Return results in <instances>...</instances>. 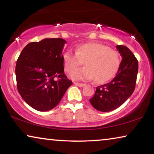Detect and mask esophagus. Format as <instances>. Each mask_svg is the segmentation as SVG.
Listing matches in <instances>:
<instances>
[{
  "mask_svg": "<svg viewBox=\"0 0 154 154\" xmlns=\"http://www.w3.org/2000/svg\"><path fill=\"white\" fill-rule=\"evenodd\" d=\"M74 84L77 85V86L79 87H83L85 85L84 83H76V82H74Z\"/></svg>",
  "mask_w": 154,
  "mask_h": 154,
  "instance_id": "34e87169",
  "label": "esophagus"
}]
</instances>
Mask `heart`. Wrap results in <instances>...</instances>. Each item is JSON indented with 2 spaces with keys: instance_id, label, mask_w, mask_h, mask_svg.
<instances>
[{
  "instance_id": "heart-1",
  "label": "heart",
  "mask_w": 154,
  "mask_h": 154,
  "mask_svg": "<svg viewBox=\"0 0 154 154\" xmlns=\"http://www.w3.org/2000/svg\"><path fill=\"white\" fill-rule=\"evenodd\" d=\"M120 56L117 51L99 43H88L78 46L75 53L67 51L63 56L66 72L85 65L70 74L72 79L88 81L94 79L98 83L106 82L116 74L120 64Z\"/></svg>"
}]
</instances>
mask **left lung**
I'll list each match as a JSON object with an SVG mask.
<instances>
[{
    "mask_svg": "<svg viewBox=\"0 0 154 154\" xmlns=\"http://www.w3.org/2000/svg\"><path fill=\"white\" fill-rule=\"evenodd\" d=\"M122 57L116 77L110 82L96 88V92L90 99L96 110L108 112L118 108L133 93L138 73V60L126 46L117 45Z\"/></svg>",
    "mask_w": 154,
    "mask_h": 154,
    "instance_id": "1",
    "label": "left lung"
}]
</instances>
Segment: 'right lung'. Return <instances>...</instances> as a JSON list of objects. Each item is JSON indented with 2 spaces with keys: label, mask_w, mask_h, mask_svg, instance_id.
Returning <instances> with one entry per match:
<instances>
[{
  "label": "right lung",
  "mask_w": 154,
  "mask_h": 154,
  "mask_svg": "<svg viewBox=\"0 0 154 154\" xmlns=\"http://www.w3.org/2000/svg\"><path fill=\"white\" fill-rule=\"evenodd\" d=\"M61 38H44L23 49L15 66L17 88L24 100L39 111L54 109L72 85L64 73Z\"/></svg>",
  "instance_id": "right-lung-1"
}]
</instances>
